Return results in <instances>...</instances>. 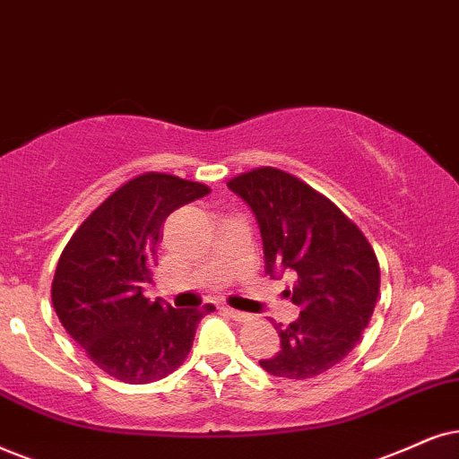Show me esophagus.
Listing matches in <instances>:
<instances>
[{
    "label": "esophagus",
    "mask_w": 459,
    "mask_h": 459,
    "mask_svg": "<svg viewBox=\"0 0 459 459\" xmlns=\"http://www.w3.org/2000/svg\"><path fill=\"white\" fill-rule=\"evenodd\" d=\"M222 309L229 313L230 317H233L235 322H247V320H252V316H249V313H246V311H237V309H230V307H222Z\"/></svg>",
    "instance_id": "esophagus-1"
}]
</instances>
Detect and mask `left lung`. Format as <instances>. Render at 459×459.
<instances>
[{
  "mask_svg": "<svg viewBox=\"0 0 459 459\" xmlns=\"http://www.w3.org/2000/svg\"><path fill=\"white\" fill-rule=\"evenodd\" d=\"M256 218L264 271L297 275L290 300L299 320L280 328V351L260 359L273 377L309 379L350 353L379 297V263L345 213L290 173L254 169L226 184Z\"/></svg>",
  "mask_w": 459,
  "mask_h": 459,
  "instance_id": "1",
  "label": "left lung"
}]
</instances>
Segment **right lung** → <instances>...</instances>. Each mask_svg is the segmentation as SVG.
<instances>
[{
    "mask_svg": "<svg viewBox=\"0 0 459 459\" xmlns=\"http://www.w3.org/2000/svg\"><path fill=\"white\" fill-rule=\"evenodd\" d=\"M205 195L210 188L199 182L139 176L109 195L63 249L52 305L67 334L109 377L150 384L173 373L188 356L201 317L216 309H173L143 297L165 220Z\"/></svg>",
    "mask_w": 459,
    "mask_h": 459,
    "instance_id": "obj_1",
    "label": "right lung"
}]
</instances>
